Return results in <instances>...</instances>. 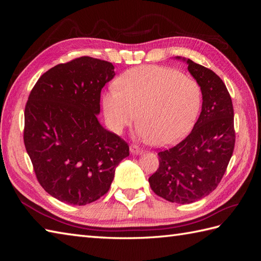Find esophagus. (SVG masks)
Segmentation results:
<instances>
[{
    "label": "esophagus",
    "mask_w": 261,
    "mask_h": 261,
    "mask_svg": "<svg viewBox=\"0 0 261 261\" xmlns=\"http://www.w3.org/2000/svg\"><path fill=\"white\" fill-rule=\"evenodd\" d=\"M129 150H130V152L134 153V154H140V153H143V149H140L139 147H137V146H135V145H132V146L129 147Z\"/></svg>",
    "instance_id": "obj_1"
}]
</instances>
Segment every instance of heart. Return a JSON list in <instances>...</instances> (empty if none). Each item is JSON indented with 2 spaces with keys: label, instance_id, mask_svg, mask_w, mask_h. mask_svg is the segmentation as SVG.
Masks as SVG:
<instances>
[{
  "label": "heart",
  "instance_id": "heart-1",
  "mask_svg": "<svg viewBox=\"0 0 261 261\" xmlns=\"http://www.w3.org/2000/svg\"><path fill=\"white\" fill-rule=\"evenodd\" d=\"M200 106L201 89L194 78L159 65L127 69L102 96L110 128L121 134L137 116L138 136L158 146L183 137Z\"/></svg>",
  "mask_w": 261,
  "mask_h": 261
}]
</instances>
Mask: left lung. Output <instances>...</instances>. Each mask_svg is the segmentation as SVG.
Returning a JSON list of instances; mask_svg holds the SVG:
<instances>
[{
	"instance_id": "left-lung-1",
	"label": "left lung",
	"mask_w": 261,
	"mask_h": 261,
	"mask_svg": "<svg viewBox=\"0 0 261 261\" xmlns=\"http://www.w3.org/2000/svg\"><path fill=\"white\" fill-rule=\"evenodd\" d=\"M187 64L200 86L201 113L180 143L159 151V168L149 177L155 195L177 203L197 201L215 191L235 146L234 110L226 86L211 69L189 59Z\"/></svg>"
}]
</instances>
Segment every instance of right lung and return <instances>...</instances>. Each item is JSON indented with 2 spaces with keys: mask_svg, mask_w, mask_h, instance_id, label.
Listing matches in <instances>:
<instances>
[{
  "mask_svg": "<svg viewBox=\"0 0 261 261\" xmlns=\"http://www.w3.org/2000/svg\"><path fill=\"white\" fill-rule=\"evenodd\" d=\"M112 63L76 58L50 68L31 89L23 143L44 191L84 206L108 193L129 147L100 125L101 90L114 77Z\"/></svg>",
  "mask_w": 261,
  "mask_h": 261,
  "instance_id": "right-lung-1",
  "label": "right lung"
}]
</instances>
